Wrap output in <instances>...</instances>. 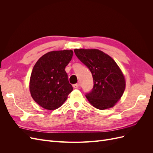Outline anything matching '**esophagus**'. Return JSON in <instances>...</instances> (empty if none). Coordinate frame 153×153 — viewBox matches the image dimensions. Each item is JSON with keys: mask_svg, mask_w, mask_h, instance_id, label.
<instances>
[{"mask_svg": "<svg viewBox=\"0 0 153 153\" xmlns=\"http://www.w3.org/2000/svg\"><path fill=\"white\" fill-rule=\"evenodd\" d=\"M79 86H80V84H75L73 85V87L74 88H75V89H77V88L79 87Z\"/></svg>", "mask_w": 153, "mask_h": 153, "instance_id": "esophagus-1", "label": "esophagus"}]
</instances>
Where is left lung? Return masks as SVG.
<instances>
[{
    "label": "left lung",
    "mask_w": 153,
    "mask_h": 153,
    "mask_svg": "<svg viewBox=\"0 0 153 153\" xmlns=\"http://www.w3.org/2000/svg\"><path fill=\"white\" fill-rule=\"evenodd\" d=\"M74 52L93 77V88L85 94L88 101L100 110L112 107L121 98L126 85L123 74L116 62L97 49H75Z\"/></svg>",
    "instance_id": "8db88e82"
}]
</instances>
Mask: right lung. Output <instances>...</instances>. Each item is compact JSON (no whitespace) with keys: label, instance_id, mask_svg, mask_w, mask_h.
<instances>
[{"label":"right lung","instance_id":"add662e5","mask_svg":"<svg viewBox=\"0 0 153 153\" xmlns=\"http://www.w3.org/2000/svg\"><path fill=\"white\" fill-rule=\"evenodd\" d=\"M72 50L52 51L39 58L30 75L32 98L43 108L55 110L61 106L73 91L66 66L71 61Z\"/></svg>","mask_w":153,"mask_h":153}]
</instances>
